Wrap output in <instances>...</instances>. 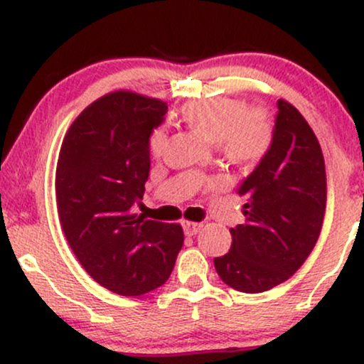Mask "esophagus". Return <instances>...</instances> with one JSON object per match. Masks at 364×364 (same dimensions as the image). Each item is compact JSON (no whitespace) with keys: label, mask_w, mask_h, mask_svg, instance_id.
I'll use <instances>...</instances> for the list:
<instances>
[{"label":"esophagus","mask_w":364,"mask_h":364,"mask_svg":"<svg viewBox=\"0 0 364 364\" xmlns=\"http://www.w3.org/2000/svg\"><path fill=\"white\" fill-rule=\"evenodd\" d=\"M202 228H203V224H200V223H188V220H185V223H183V229H185V235L186 236L198 235L200 229H202Z\"/></svg>","instance_id":"esophagus-1"}]
</instances>
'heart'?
Masks as SVG:
<instances>
[{"label": "heart", "mask_w": 364, "mask_h": 364, "mask_svg": "<svg viewBox=\"0 0 364 364\" xmlns=\"http://www.w3.org/2000/svg\"><path fill=\"white\" fill-rule=\"evenodd\" d=\"M183 119L195 128L229 161L241 166L260 162L272 144L274 129L262 109H246L235 97H205L188 102L181 109ZM168 141V129L159 127L149 139L152 156H161Z\"/></svg>", "instance_id": "b5f03b06"}]
</instances>
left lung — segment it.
Instances as JSON below:
<instances>
[{"label": "left lung", "mask_w": 364, "mask_h": 364, "mask_svg": "<svg viewBox=\"0 0 364 364\" xmlns=\"http://www.w3.org/2000/svg\"><path fill=\"white\" fill-rule=\"evenodd\" d=\"M269 152L237 188L246 223L231 228V250L214 258L232 289L269 291L303 265L318 241L327 205L325 161L301 112L279 99Z\"/></svg>", "instance_id": "1"}]
</instances>
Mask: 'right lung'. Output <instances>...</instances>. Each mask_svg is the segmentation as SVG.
<instances>
[{"instance_id": "1", "label": "right lung", "mask_w": 364, "mask_h": 364, "mask_svg": "<svg viewBox=\"0 0 364 364\" xmlns=\"http://www.w3.org/2000/svg\"><path fill=\"white\" fill-rule=\"evenodd\" d=\"M166 112L159 99L111 92L73 121L58 157L56 205L66 241L87 274L121 296L168 281L185 240L179 224L133 212L149 179V139Z\"/></svg>"}]
</instances>
